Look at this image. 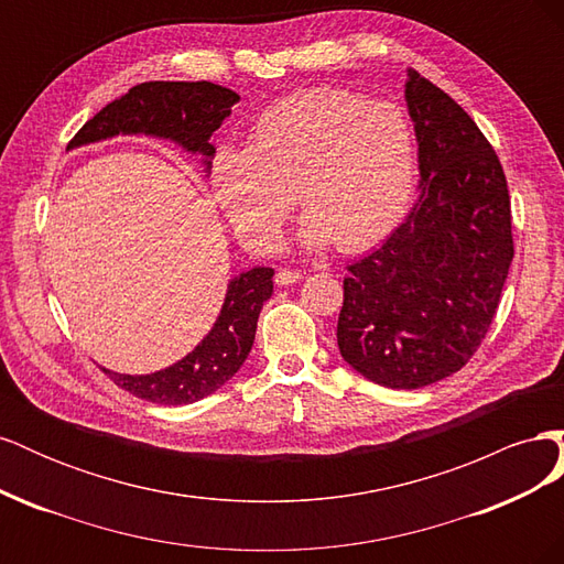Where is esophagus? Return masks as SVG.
Wrapping results in <instances>:
<instances>
[{
    "label": "esophagus",
    "mask_w": 564,
    "mask_h": 564,
    "mask_svg": "<svg viewBox=\"0 0 564 564\" xmlns=\"http://www.w3.org/2000/svg\"><path fill=\"white\" fill-rule=\"evenodd\" d=\"M301 280H303V272H299V270H289V268L278 270V275H275V282H278V284H282V286H286V284H294V282H301Z\"/></svg>",
    "instance_id": "34e87169"
}]
</instances>
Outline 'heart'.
Segmentation results:
<instances>
[{"label":"heart","instance_id":"obj_1","mask_svg":"<svg viewBox=\"0 0 564 564\" xmlns=\"http://www.w3.org/2000/svg\"><path fill=\"white\" fill-rule=\"evenodd\" d=\"M416 183V141L395 104L313 87L272 104L247 148H220L212 195L235 235L259 253L280 247L294 193L301 242L365 251L395 228Z\"/></svg>","mask_w":564,"mask_h":564}]
</instances>
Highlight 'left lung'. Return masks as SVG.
<instances>
[{"mask_svg":"<svg viewBox=\"0 0 564 564\" xmlns=\"http://www.w3.org/2000/svg\"><path fill=\"white\" fill-rule=\"evenodd\" d=\"M421 197L388 240L348 265L336 340L365 379L414 390L480 348L513 261L497 152L454 98L409 70Z\"/></svg>","mask_w":564,"mask_h":564,"instance_id":"obj_1","label":"left lung"}]
</instances>
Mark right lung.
Instances as JSON below:
<instances>
[{
  "mask_svg": "<svg viewBox=\"0 0 564 564\" xmlns=\"http://www.w3.org/2000/svg\"><path fill=\"white\" fill-rule=\"evenodd\" d=\"M237 100L240 96L235 91L212 82L135 84L122 98L96 112L67 143V150L119 133H145L202 155L209 169L216 152L212 135ZM272 268H251L230 280L224 308L212 332L176 365L143 377L104 371L119 388L155 404H191L212 395L245 365L253 346L259 313L272 296Z\"/></svg>",
  "mask_w": 564,
  "mask_h": 564,
  "instance_id": "right-lung-1",
  "label": "right lung"
}]
</instances>
